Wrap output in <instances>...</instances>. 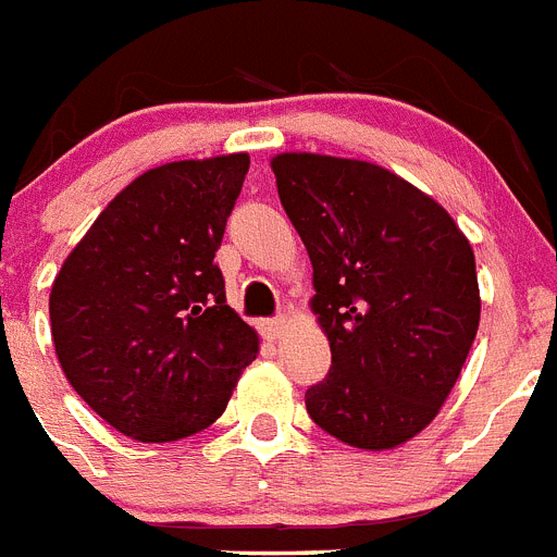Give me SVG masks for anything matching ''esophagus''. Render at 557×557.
Wrapping results in <instances>:
<instances>
[{
  "label": "esophagus",
  "instance_id": "34e87169",
  "mask_svg": "<svg viewBox=\"0 0 557 557\" xmlns=\"http://www.w3.org/2000/svg\"><path fill=\"white\" fill-rule=\"evenodd\" d=\"M283 327H285V319L274 317V319H265L263 325H260V331H263L265 338H277L280 333H283Z\"/></svg>",
  "mask_w": 557,
  "mask_h": 557
}]
</instances>
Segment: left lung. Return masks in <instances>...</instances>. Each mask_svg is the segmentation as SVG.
<instances>
[{
    "label": "left lung",
    "instance_id": "left-lung-1",
    "mask_svg": "<svg viewBox=\"0 0 557 557\" xmlns=\"http://www.w3.org/2000/svg\"><path fill=\"white\" fill-rule=\"evenodd\" d=\"M272 171L331 342L308 414L347 446H400L432 423L476 338L471 244L434 198L379 164L280 153Z\"/></svg>",
    "mask_w": 557,
    "mask_h": 557
}]
</instances>
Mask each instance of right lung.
I'll use <instances>...</instances> for the list:
<instances>
[{
    "mask_svg": "<svg viewBox=\"0 0 557 557\" xmlns=\"http://www.w3.org/2000/svg\"><path fill=\"white\" fill-rule=\"evenodd\" d=\"M249 157L171 162L114 196L61 265L52 342L75 393L125 437L171 443L221 418L258 333L226 306L215 251Z\"/></svg>",
    "mask_w": 557,
    "mask_h": 557,
    "instance_id": "1",
    "label": "right lung"
}]
</instances>
